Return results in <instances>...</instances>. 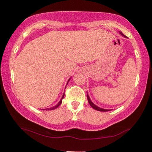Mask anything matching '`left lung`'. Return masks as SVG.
Instances as JSON below:
<instances>
[{"label":"left lung","instance_id":"1","mask_svg":"<svg viewBox=\"0 0 152 152\" xmlns=\"http://www.w3.org/2000/svg\"><path fill=\"white\" fill-rule=\"evenodd\" d=\"M120 32V34L122 35V36H124V37H126V36H124V34H123V33H122V32ZM87 99H88V103L90 104V105L91 106V107H92L93 109H94L97 110V111H110V110H109V109H102V108L97 107V106L94 104H93V103L92 102H91L90 97H89L88 95V93H87Z\"/></svg>","mask_w":152,"mask_h":152}]
</instances>
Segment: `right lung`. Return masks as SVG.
I'll list each match as a JSON object with an SVG mask.
<instances>
[{"label": "right lung", "mask_w": 152, "mask_h": 152, "mask_svg": "<svg viewBox=\"0 0 152 152\" xmlns=\"http://www.w3.org/2000/svg\"><path fill=\"white\" fill-rule=\"evenodd\" d=\"M70 80V79L69 80H68V81ZM68 84V83H67ZM64 97V95H62V97H61V99H60V101L59 102H58V104L56 106H55V107H51V108H49V109H45V110H46V111H48V110H53V109H57V108L59 107V106L61 104V102H62V99H63V98ZM42 110H45V109H42Z\"/></svg>", "instance_id": "1"}]
</instances>
